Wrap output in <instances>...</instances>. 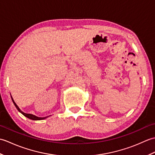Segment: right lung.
Wrapping results in <instances>:
<instances>
[{
    "label": "right lung",
    "instance_id": "right-lung-1",
    "mask_svg": "<svg viewBox=\"0 0 155 155\" xmlns=\"http://www.w3.org/2000/svg\"><path fill=\"white\" fill-rule=\"evenodd\" d=\"M11 98H12V102H13V103H14V104H15V106L16 107V108H17V110L20 112V113H22L23 115H24L25 117H27V118H30V119H31V120H43V119H45L46 118H47V117H38L35 116V115H33V114H32L25 113L24 112H22L21 109H20L19 107L17 106V105H16V104L15 103V102L14 101V100H13V98H12V97H11Z\"/></svg>",
    "mask_w": 155,
    "mask_h": 155
}]
</instances>
